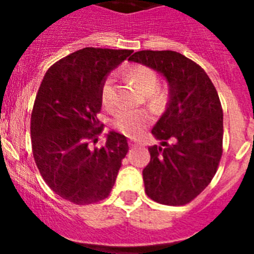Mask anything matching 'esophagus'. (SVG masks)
<instances>
[{
	"label": "esophagus",
	"instance_id": "1",
	"mask_svg": "<svg viewBox=\"0 0 254 254\" xmlns=\"http://www.w3.org/2000/svg\"><path fill=\"white\" fill-rule=\"evenodd\" d=\"M134 146H136V142H134L133 140L129 141V147H134Z\"/></svg>",
	"mask_w": 254,
	"mask_h": 254
}]
</instances>
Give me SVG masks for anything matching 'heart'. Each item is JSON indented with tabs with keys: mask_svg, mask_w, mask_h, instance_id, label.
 <instances>
[{
	"mask_svg": "<svg viewBox=\"0 0 254 254\" xmlns=\"http://www.w3.org/2000/svg\"><path fill=\"white\" fill-rule=\"evenodd\" d=\"M127 76L143 93L147 105L155 112L165 109L169 102V91L165 87L158 86L159 75L154 68L145 64H133L127 69ZM100 103L108 111L116 107V80L109 75L100 87ZM147 112L138 109H121L112 118V126L117 131L128 136H137L150 123Z\"/></svg>",
	"mask_w": 254,
	"mask_h": 254,
	"instance_id": "heart-1",
	"label": "heart"
}]
</instances>
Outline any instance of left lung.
I'll return each mask as SVG.
<instances>
[{
	"label": "left lung",
	"mask_w": 254,
	"mask_h": 254,
	"mask_svg": "<svg viewBox=\"0 0 254 254\" xmlns=\"http://www.w3.org/2000/svg\"><path fill=\"white\" fill-rule=\"evenodd\" d=\"M129 61L158 71L169 85V102L151 133L142 170L145 192L155 202L182 206L214 178L223 155V108L205 69L174 51H140Z\"/></svg>",
	"instance_id": "obj_1"
}]
</instances>
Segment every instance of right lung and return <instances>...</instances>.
<instances>
[{"mask_svg": "<svg viewBox=\"0 0 254 254\" xmlns=\"http://www.w3.org/2000/svg\"><path fill=\"white\" fill-rule=\"evenodd\" d=\"M131 53L82 48L49 67L40 84L30 121L33 156L49 188L69 202L107 198L128 151L127 138L116 131L102 147L91 143L104 128L96 117L103 81Z\"/></svg>", "mask_w": 254, "mask_h": 254, "instance_id": "1", "label": "right lung"}]
</instances>
